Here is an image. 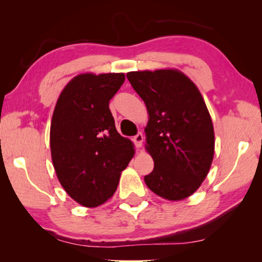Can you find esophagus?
<instances>
[{
    "mask_svg": "<svg viewBox=\"0 0 262 262\" xmlns=\"http://www.w3.org/2000/svg\"><path fill=\"white\" fill-rule=\"evenodd\" d=\"M143 134L142 133H137V134L133 137V142L136 145V148H141L142 147V142H143Z\"/></svg>",
    "mask_w": 262,
    "mask_h": 262,
    "instance_id": "obj_1",
    "label": "esophagus"
}]
</instances>
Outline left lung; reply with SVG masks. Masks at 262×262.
<instances>
[{
	"label": "left lung",
	"mask_w": 262,
	"mask_h": 262,
	"mask_svg": "<svg viewBox=\"0 0 262 262\" xmlns=\"http://www.w3.org/2000/svg\"><path fill=\"white\" fill-rule=\"evenodd\" d=\"M127 78L149 113L145 148L155 166L145 184L166 200H183L200 187L214 157V127L205 100L176 69L130 72Z\"/></svg>",
	"instance_id": "8db88e82"
}]
</instances>
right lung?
<instances>
[{"label": "right lung", "instance_id": "right-lung-1", "mask_svg": "<svg viewBox=\"0 0 262 262\" xmlns=\"http://www.w3.org/2000/svg\"><path fill=\"white\" fill-rule=\"evenodd\" d=\"M125 74H82L57 99L51 123V152L57 179L79 205H103L117 190L134 156L132 141L117 132L108 104Z\"/></svg>", "mask_w": 262, "mask_h": 262}]
</instances>
